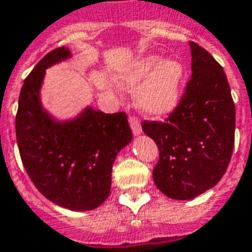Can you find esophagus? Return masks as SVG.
<instances>
[{
	"label": "esophagus",
	"mask_w": 252,
	"mask_h": 252,
	"mask_svg": "<svg viewBox=\"0 0 252 252\" xmlns=\"http://www.w3.org/2000/svg\"><path fill=\"white\" fill-rule=\"evenodd\" d=\"M129 124H131L133 135H140V133H142V126H140V123L137 120V117L131 116V117H129Z\"/></svg>",
	"instance_id": "34e87169"
}]
</instances>
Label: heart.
I'll use <instances>...</instances> for the list:
<instances>
[{"label": "heart", "instance_id": "heart-1", "mask_svg": "<svg viewBox=\"0 0 252 252\" xmlns=\"http://www.w3.org/2000/svg\"><path fill=\"white\" fill-rule=\"evenodd\" d=\"M184 67L177 61H162L159 57L139 59L126 72L121 81L128 86H136V102L148 115H166L174 109L181 95Z\"/></svg>", "mask_w": 252, "mask_h": 252}]
</instances>
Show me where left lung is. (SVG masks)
<instances>
[{
	"mask_svg": "<svg viewBox=\"0 0 252 252\" xmlns=\"http://www.w3.org/2000/svg\"><path fill=\"white\" fill-rule=\"evenodd\" d=\"M191 77L164 121L144 120L157 143L154 182L174 200H190L225 174L235 143V104L222 67L205 48L189 41Z\"/></svg>",
	"mask_w": 252,
	"mask_h": 252,
	"instance_id": "obj_1",
	"label": "left lung"
}]
</instances>
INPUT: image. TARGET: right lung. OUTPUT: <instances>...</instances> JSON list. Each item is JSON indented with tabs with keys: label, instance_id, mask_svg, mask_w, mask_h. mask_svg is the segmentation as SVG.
I'll return each mask as SVG.
<instances>
[{
	"label": "right lung",
	"instance_id": "1",
	"mask_svg": "<svg viewBox=\"0 0 252 252\" xmlns=\"http://www.w3.org/2000/svg\"><path fill=\"white\" fill-rule=\"evenodd\" d=\"M70 57L66 47L47 54L25 78L16 115V137L24 169L41 194L71 211H90L110 193L112 166L132 140L124 112L92 108L68 123H58L40 105L47 67Z\"/></svg>",
	"mask_w": 252,
	"mask_h": 252
}]
</instances>
